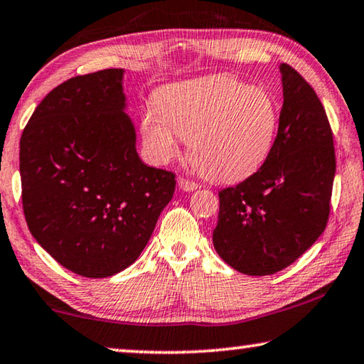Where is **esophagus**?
I'll return each mask as SVG.
<instances>
[{
	"mask_svg": "<svg viewBox=\"0 0 364 364\" xmlns=\"http://www.w3.org/2000/svg\"><path fill=\"white\" fill-rule=\"evenodd\" d=\"M178 186H180V189H183V191H196V189L199 188V184L196 181H191L188 180V178H178Z\"/></svg>",
	"mask_w": 364,
	"mask_h": 364,
	"instance_id": "esophagus-1",
	"label": "esophagus"
}]
</instances>
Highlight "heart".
Segmentation results:
<instances>
[{
	"mask_svg": "<svg viewBox=\"0 0 364 364\" xmlns=\"http://www.w3.org/2000/svg\"><path fill=\"white\" fill-rule=\"evenodd\" d=\"M279 109L274 97L232 76H209L166 85L157 107L144 109L141 136L149 157L168 164L189 139L200 171L215 181L256 173L274 147Z\"/></svg>",
	"mask_w": 364,
	"mask_h": 364,
	"instance_id": "heart-1",
	"label": "heart"
}]
</instances>
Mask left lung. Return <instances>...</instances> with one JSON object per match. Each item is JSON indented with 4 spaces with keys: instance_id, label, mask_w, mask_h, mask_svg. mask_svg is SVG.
Instances as JSON below:
<instances>
[{
    "instance_id": "1",
    "label": "left lung",
    "mask_w": 364,
    "mask_h": 364,
    "mask_svg": "<svg viewBox=\"0 0 364 364\" xmlns=\"http://www.w3.org/2000/svg\"><path fill=\"white\" fill-rule=\"evenodd\" d=\"M284 105L267 160L218 193L213 247L246 275L288 267L326 230L336 176V149L326 109L291 66L280 65Z\"/></svg>"
}]
</instances>
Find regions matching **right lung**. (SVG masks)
Masks as SVG:
<instances>
[{
	"label": "right lung",
	"instance_id": "add662e5",
	"mask_svg": "<svg viewBox=\"0 0 364 364\" xmlns=\"http://www.w3.org/2000/svg\"><path fill=\"white\" fill-rule=\"evenodd\" d=\"M123 73L68 79L40 102L21 137L27 227L56 262L89 279L139 257L176 184L175 173L137 155Z\"/></svg>",
	"mask_w": 364,
	"mask_h": 364
}]
</instances>
